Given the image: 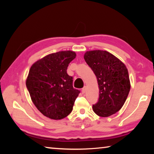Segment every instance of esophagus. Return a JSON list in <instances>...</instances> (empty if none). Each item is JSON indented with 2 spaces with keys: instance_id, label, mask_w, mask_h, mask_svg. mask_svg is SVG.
<instances>
[{
  "instance_id": "34e87169",
  "label": "esophagus",
  "mask_w": 154,
  "mask_h": 154,
  "mask_svg": "<svg viewBox=\"0 0 154 154\" xmlns=\"http://www.w3.org/2000/svg\"><path fill=\"white\" fill-rule=\"evenodd\" d=\"M85 91H86V86H84L83 88H82V92L83 94H84L85 92Z\"/></svg>"
}]
</instances>
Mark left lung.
I'll use <instances>...</instances> for the list:
<instances>
[{
    "mask_svg": "<svg viewBox=\"0 0 154 154\" xmlns=\"http://www.w3.org/2000/svg\"><path fill=\"white\" fill-rule=\"evenodd\" d=\"M84 59L97 78L98 102L93 111L100 117H109L123 106L130 90L128 72L125 64L109 52L94 50L85 52Z\"/></svg>",
    "mask_w": 154,
    "mask_h": 154,
    "instance_id": "8db88e82",
    "label": "left lung"
}]
</instances>
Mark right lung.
Listing matches in <instances>:
<instances>
[{
	"mask_svg": "<svg viewBox=\"0 0 154 154\" xmlns=\"http://www.w3.org/2000/svg\"><path fill=\"white\" fill-rule=\"evenodd\" d=\"M75 57L74 51H58L36 61L30 68L26 88L34 105L47 118L57 120L71 113L80 91L72 86V77L66 70Z\"/></svg>",
	"mask_w": 154,
	"mask_h": 154,
	"instance_id": "obj_1",
	"label": "right lung"
}]
</instances>
